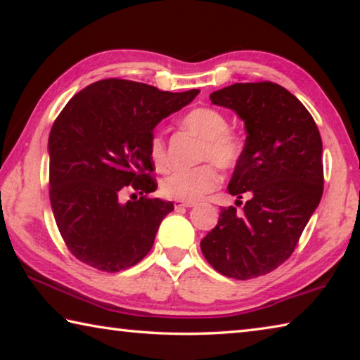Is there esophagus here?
<instances>
[{
    "label": "esophagus",
    "mask_w": 360,
    "mask_h": 360,
    "mask_svg": "<svg viewBox=\"0 0 360 360\" xmlns=\"http://www.w3.org/2000/svg\"><path fill=\"white\" fill-rule=\"evenodd\" d=\"M195 203H188V202H174V208L176 210H184V208H192Z\"/></svg>",
    "instance_id": "obj_1"
}]
</instances>
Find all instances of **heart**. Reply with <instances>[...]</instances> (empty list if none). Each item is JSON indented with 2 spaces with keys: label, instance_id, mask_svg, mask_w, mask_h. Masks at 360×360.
Listing matches in <instances>:
<instances>
[{
  "label": "heart",
  "instance_id": "1",
  "mask_svg": "<svg viewBox=\"0 0 360 360\" xmlns=\"http://www.w3.org/2000/svg\"><path fill=\"white\" fill-rule=\"evenodd\" d=\"M181 127L202 138L197 160L210 162H203L193 168L178 169L169 174L162 182V192L168 198L192 203L221 184V173L215 167L217 165L222 169H231L238 165L243 155V143L241 138L229 129L227 115L211 106L191 109L182 115ZM149 155L157 169H167V144L160 133H154L150 136Z\"/></svg>",
  "mask_w": 360,
  "mask_h": 360
}]
</instances>
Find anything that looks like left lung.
Instances as JSON below:
<instances>
[{
	"label": "left lung",
	"instance_id": "1",
	"mask_svg": "<svg viewBox=\"0 0 360 360\" xmlns=\"http://www.w3.org/2000/svg\"><path fill=\"white\" fill-rule=\"evenodd\" d=\"M210 100L245 120L246 144L229 192L246 195L248 202L241 212L221 208L200 248L221 275L257 278L290 257L318 208L324 191L322 139L313 115L279 84H233Z\"/></svg>",
	"mask_w": 360,
	"mask_h": 360
}]
</instances>
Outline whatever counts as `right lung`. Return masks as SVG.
<instances>
[{
    "instance_id": "1",
    "label": "right lung",
    "mask_w": 360,
    "mask_h": 360,
    "mask_svg": "<svg viewBox=\"0 0 360 360\" xmlns=\"http://www.w3.org/2000/svg\"><path fill=\"white\" fill-rule=\"evenodd\" d=\"M200 90L173 94L154 85L101 79L66 103L49 135V198L68 251L100 271L143 260L172 202L149 198V139L155 125L188 105ZM135 190L130 202H120Z\"/></svg>"
}]
</instances>
